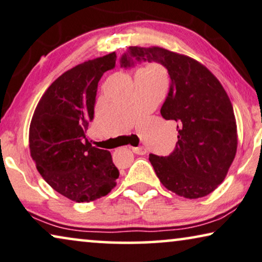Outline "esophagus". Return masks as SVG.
Masks as SVG:
<instances>
[{
    "label": "esophagus",
    "instance_id": "obj_1",
    "mask_svg": "<svg viewBox=\"0 0 262 262\" xmlns=\"http://www.w3.org/2000/svg\"><path fill=\"white\" fill-rule=\"evenodd\" d=\"M132 151H134L136 155H139V156L146 155V148L143 146L142 147H132Z\"/></svg>",
    "mask_w": 262,
    "mask_h": 262
}]
</instances>
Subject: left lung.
<instances>
[{"label": "left lung", "instance_id": "left-lung-1", "mask_svg": "<svg viewBox=\"0 0 262 262\" xmlns=\"http://www.w3.org/2000/svg\"><path fill=\"white\" fill-rule=\"evenodd\" d=\"M132 58L163 64L171 78L160 114L178 123V142L170 156L148 157L157 177L184 198L210 194L226 178L238 147L227 92L206 67L186 55L160 47H130L120 59L122 67H131Z\"/></svg>", "mask_w": 262, "mask_h": 262}]
</instances>
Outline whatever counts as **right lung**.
I'll return each instance as SVG.
<instances>
[{"label":"right lung","instance_id":"obj_1","mask_svg":"<svg viewBox=\"0 0 262 262\" xmlns=\"http://www.w3.org/2000/svg\"><path fill=\"white\" fill-rule=\"evenodd\" d=\"M115 52L80 63L51 83L29 127L31 158L43 179L76 203L106 195L119 177L111 154L92 146L85 134L94 118L99 79L115 68Z\"/></svg>","mask_w":262,"mask_h":262}]
</instances>
